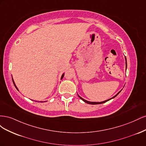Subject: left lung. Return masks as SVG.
I'll use <instances>...</instances> for the list:
<instances>
[{
  "label": "left lung",
  "mask_w": 146,
  "mask_h": 146,
  "mask_svg": "<svg viewBox=\"0 0 146 146\" xmlns=\"http://www.w3.org/2000/svg\"><path fill=\"white\" fill-rule=\"evenodd\" d=\"M125 61H126V62H125V64H126V68H127V60H126V57L125 56ZM121 91H119L118 93L116 95V96H114V97H113L112 98H111V99H108V100H105V101H104V102H89V101H87V100H85L84 99H83V98H82L81 97H80L78 96V97L79 98H80L83 101H84L85 102H86V103H87V104H91V105H96V104H104V103H105V102H107V101H108V100H111V99H113V98H115V97H116L119 93H120V92H121Z\"/></svg>",
  "instance_id": "8db88e82"
}]
</instances>
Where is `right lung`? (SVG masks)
<instances>
[{
  "label": "right lung",
  "instance_id": "1",
  "mask_svg": "<svg viewBox=\"0 0 146 146\" xmlns=\"http://www.w3.org/2000/svg\"><path fill=\"white\" fill-rule=\"evenodd\" d=\"M64 74L62 75V76H61V79H62L63 78V77H64ZM12 80H13V84H14V85H15V86L16 87V89L17 90H18V89H17V88L16 87V85H15V82H14V80H13V79L12 78Z\"/></svg>",
  "mask_w": 146,
  "mask_h": 146
}]
</instances>
